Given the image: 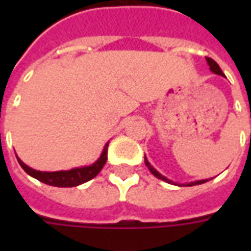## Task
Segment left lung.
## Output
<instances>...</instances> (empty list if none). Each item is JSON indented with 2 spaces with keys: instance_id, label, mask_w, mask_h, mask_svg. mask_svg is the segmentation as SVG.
Masks as SVG:
<instances>
[{
  "instance_id": "1",
  "label": "left lung",
  "mask_w": 251,
  "mask_h": 251,
  "mask_svg": "<svg viewBox=\"0 0 251 251\" xmlns=\"http://www.w3.org/2000/svg\"><path fill=\"white\" fill-rule=\"evenodd\" d=\"M205 60H207V64L210 66V70L214 74H216V75H221V76H225V74L222 72L221 70V67L218 66V63L215 62V60H212L211 57H205ZM145 165L148 167V169L152 172L157 179L160 180H163V181H167V183H169V184H174V185H179V187H181V185H187V187H191V185H199V184H203V183H205V181H208V179H205V180H198V181H191V183H187V184H180V183H175V181H172V180H169L167 179L165 176H163V175L160 174L158 171H156V169L153 168V165H151V163L148 161V158L145 157ZM211 180V179H210Z\"/></svg>"
}]
</instances>
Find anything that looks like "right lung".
I'll list each match as a JSON object with an SVG mask.
<instances>
[{
  "label": "right lung",
  "mask_w": 251,
  "mask_h": 251,
  "mask_svg": "<svg viewBox=\"0 0 251 251\" xmlns=\"http://www.w3.org/2000/svg\"><path fill=\"white\" fill-rule=\"evenodd\" d=\"M107 147L109 142L104 145L103 151L100 153L99 158L91 165L87 167H79V168H72L70 171H57V172H43V171H36V169L30 168L26 164H24L19 160V164L21 165V168L24 169L26 174L35 177L41 183L48 185H53V187H76L83 183H86L88 180L94 179L97 175L100 172V169L103 168V165L106 164L107 160Z\"/></svg>",
  "instance_id": "1"
}]
</instances>
